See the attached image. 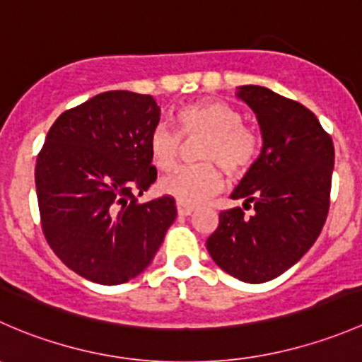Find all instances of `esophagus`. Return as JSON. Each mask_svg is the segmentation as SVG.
Masks as SVG:
<instances>
[{
	"label": "esophagus",
	"mask_w": 362,
	"mask_h": 362,
	"mask_svg": "<svg viewBox=\"0 0 362 362\" xmlns=\"http://www.w3.org/2000/svg\"><path fill=\"white\" fill-rule=\"evenodd\" d=\"M177 211L178 215H182V217H187V215H191L192 211H194V206H189V204L177 202Z\"/></svg>",
	"instance_id": "34e87169"
}]
</instances>
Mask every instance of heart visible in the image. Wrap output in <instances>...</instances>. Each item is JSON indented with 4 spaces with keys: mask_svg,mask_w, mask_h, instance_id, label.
<instances>
[{
    "mask_svg": "<svg viewBox=\"0 0 362 362\" xmlns=\"http://www.w3.org/2000/svg\"><path fill=\"white\" fill-rule=\"evenodd\" d=\"M177 126L184 136H204L199 159L221 164L233 177L245 173L257 158V134L242 124V113L224 101L206 100L180 108ZM180 147L177 131L168 126L156 127L151 136V156L159 170L177 166ZM214 163L180 168L160 180V191L185 204L204 202L222 187V173Z\"/></svg>",
    "mask_w": 362,
    "mask_h": 362,
    "instance_id": "b5f03b06",
    "label": "heart"
}]
</instances>
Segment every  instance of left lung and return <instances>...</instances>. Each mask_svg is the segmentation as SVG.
I'll return each instance as SVG.
<instances>
[{"label": "left lung", "mask_w": 362, "mask_h": 362, "mask_svg": "<svg viewBox=\"0 0 362 362\" xmlns=\"http://www.w3.org/2000/svg\"><path fill=\"white\" fill-rule=\"evenodd\" d=\"M236 96L255 113L259 158L221 211L206 249L218 268L247 284H262L293 268L315 240L329 211L334 147L317 117L268 87L242 86Z\"/></svg>", "instance_id": "8db88e82"}]
</instances>
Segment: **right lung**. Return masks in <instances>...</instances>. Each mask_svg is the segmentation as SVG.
<instances>
[{"label":"right lung","mask_w":362,"mask_h":362,"mask_svg":"<svg viewBox=\"0 0 362 362\" xmlns=\"http://www.w3.org/2000/svg\"><path fill=\"white\" fill-rule=\"evenodd\" d=\"M148 94L108 90L57 117L36 159L42 229L57 257L90 282L117 286L152 262L177 217L170 196L138 203L154 184Z\"/></svg>","instance_id":"right-lung-1"}]
</instances>
